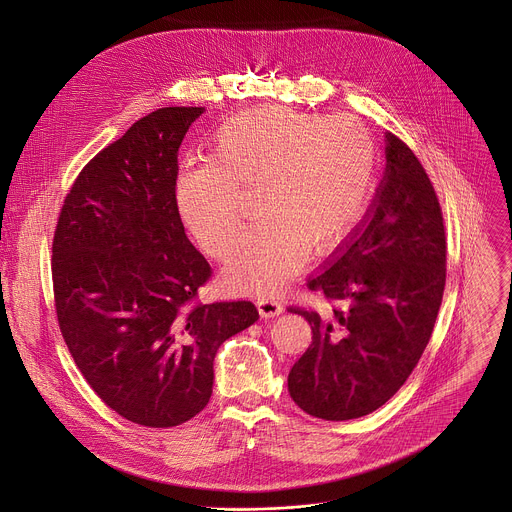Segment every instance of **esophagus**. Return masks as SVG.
I'll return each mask as SVG.
<instances>
[{
  "label": "esophagus",
  "instance_id": "34e87169",
  "mask_svg": "<svg viewBox=\"0 0 512 512\" xmlns=\"http://www.w3.org/2000/svg\"><path fill=\"white\" fill-rule=\"evenodd\" d=\"M257 308H259V314L263 318H275L283 312V306L281 302H277L275 298H269V296H263L257 300Z\"/></svg>",
  "mask_w": 512,
  "mask_h": 512
}]
</instances>
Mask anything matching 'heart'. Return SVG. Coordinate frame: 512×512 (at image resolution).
<instances>
[{"instance_id": "heart-1", "label": "heart", "mask_w": 512, "mask_h": 512, "mask_svg": "<svg viewBox=\"0 0 512 512\" xmlns=\"http://www.w3.org/2000/svg\"><path fill=\"white\" fill-rule=\"evenodd\" d=\"M373 141L354 117H320L263 105L227 119L210 158L178 168L174 196L198 245L227 257L245 225L241 194L255 190L261 221L227 267L235 287L273 294L306 255L340 243L367 202Z\"/></svg>"}]
</instances>
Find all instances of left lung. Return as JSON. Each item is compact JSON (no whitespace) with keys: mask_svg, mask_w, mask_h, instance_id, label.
Masks as SVG:
<instances>
[{"mask_svg":"<svg viewBox=\"0 0 512 512\" xmlns=\"http://www.w3.org/2000/svg\"><path fill=\"white\" fill-rule=\"evenodd\" d=\"M446 253L433 184L409 145L387 133V170L371 210L308 281L346 308H287L312 328L310 348L287 377L300 409L326 421L356 419L403 387L442 306Z\"/></svg>","mask_w":512,"mask_h":512,"instance_id":"obj_1","label":"left lung"}]
</instances>
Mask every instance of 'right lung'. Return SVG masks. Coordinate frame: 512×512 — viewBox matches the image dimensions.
Here are the masks:
<instances>
[{
	"instance_id": "1",
	"label": "right lung",
	"mask_w": 512,
	"mask_h": 512,
	"mask_svg": "<svg viewBox=\"0 0 512 512\" xmlns=\"http://www.w3.org/2000/svg\"><path fill=\"white\" fill-rule=\"evenodd\" d=\"M204 107L135 121L77 176L52 239L62 338L91 389L121 417L174 427L212 395V360L249 328L253 302L202 304L212 269L176 206L178 148Z\"/></svg>"
}]
</instances>
